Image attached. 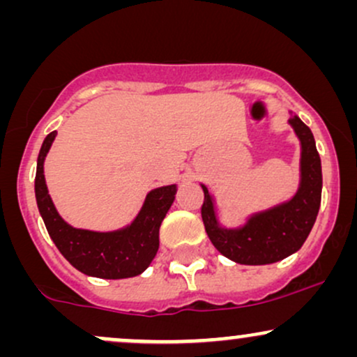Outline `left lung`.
Instances as JSON below:
<instances>
[{
    "label": "left lung",
    "instance_id": "obj_1",
    "mask_svg": "<svg viewBox=\"0 0 357 357\" xmlns=\"http://www.w3.org/2000/svg\"><path fill=\"white\" fill-rule=\"evenodd\" d=\"M301 139V186L290 202L253 215L236 230L221 228L208 188L203 186L202 218L211 243L221 255L241 265H267L296 253L312 230L321 206V158L310 129L297 116L289 119Z\"/></svg>",
    "mask_w": 357,
    "mask_h": 357
}]
</instances>
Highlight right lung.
I'll return each mask as SVG.
<instances>
[{
	"instance_id": "obj_1",
	"label": "right lung",
	"mask_w": 357,
	"mask_h": 357,
	"mask_svg": "<svg viewBox=\"0 0 357 357\" xmlns=\"http://www.w3.org/2000/svg\"><path fill=\"white\" fill-rule=\"evenodd\" d=\"M55 136L56 130H53L45 137L35 176L36 204L53 243L61 255L85 275L116 280L142 273L158 253L159 227L174 202L176 184L151 191L137 218L127 228L107 233L73 228L55 210L45 184V155Z\"/></svg>"
}]
</instances>
